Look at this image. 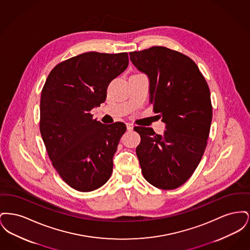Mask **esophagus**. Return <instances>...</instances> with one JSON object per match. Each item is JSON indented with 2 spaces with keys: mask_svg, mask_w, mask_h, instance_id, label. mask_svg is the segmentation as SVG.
<instances>
[{
  "mask_svg": "<svg viewBox=\"0 0 250 250\" xmlns=\"http://www.w3.org/2000/svg\"><path fill=\"white\" fill-rule=\"evenodd\" d=\"M126 128H127V130L132 131L133 130V128H134V126H133V125L130 124V123H127L126 124Z\"/></svg>",
  "mask_w": 250,
  "mask_h": 250,
  "instance_id": "esophagus-1",
  "label": "esophagus"
}]
</instances>
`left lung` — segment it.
I'll return each mask as SVG.
<instances>
[{"label": "left lung", "instance_id": "1", "mask_svg": "<svg viewBox=\"0 0 250 250\" xmlns=\"http://www.w3.org/2000/svg\"><path fill=\"white\" fill-rule=\"evenodd\" d=\"M132 63L150 82V103L166 125L163 135L135 126L136 149L143 176L157 188L174 189L199 165L212 122L208 84L197 64L178 51L152 47L129 53Z\"/></svg>", "mask_w": 250, "mask_h": 250}]
</instances>
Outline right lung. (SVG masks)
<instances>
[{"instance_id":"obj_1","label":"right lung","mask_w":250,"mask_h":250,"mask_svg":"<svg viewBox=\"0 0 250 250\" xmlns=\"http://www.w3.org/2000/svg\"><path fill=\"white\" fill-rule=\"evenodd\" d=\"M128 62L126 52L83 53L57 64L42 89L40 133L52 165L76 190H95L111 175L126 126L104 125L90 111L105 102L108 84Z\"/></svg>"}]
</instances>
